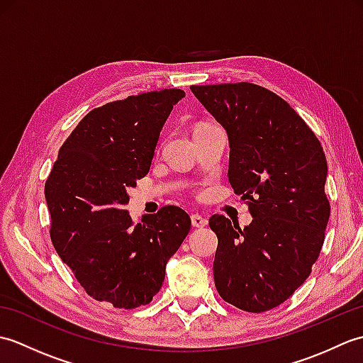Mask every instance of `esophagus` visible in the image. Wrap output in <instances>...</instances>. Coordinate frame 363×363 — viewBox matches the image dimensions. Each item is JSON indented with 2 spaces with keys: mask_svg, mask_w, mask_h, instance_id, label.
Returning <instances> with one entry per match:
<instances>
[{
  "mask_svg": "<svg viewBox=\"0 0 363 363\" xmlns=\"http://www.w3.org/2000/svg\"><path fill=\"white\" fill-rule=\"evenodd\" d=\"M190 218H191V226L194 228H204L207 225V220L198 213H194Z\"/></svg>",
  "mask_w": 363,
  "mask_h": 363,
  "instance_id": "obj_1",
  "label": "esophagus"
}]
</instances>
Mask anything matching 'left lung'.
I'll list each match as a JSON object with an SVG mask.
<instances>
[{"mask_svg": "<svg viewBox=\"0 0 363 363\" xmlns=\"http://www.w3.org/2000/svg\"><path fill=\"white\" fill-rule=\"evenodd\" d=\"M190 90L226 130L229 182L252 217L243 229L225 215L211 217L215 287L238 309L269 311L304 284L325 242V151L287 101L256 84Z\"/></svg>", "mask_w": 363, "mask_h": 363, "instance_id": "8db88e82", "label": "left lung"}]
</instances>
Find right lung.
<instances>
[{
    "label": "right lung",
    "instance_id": "right-lung-1",
    "mask_svg": "<svg viewBox=\"0 0 363 363\" xmlns=\"http://www.w3.org/2000/svg\"><path fill=\"white\" fill-rule=\"evenodd\" d=\"M184 90L128 96L90 111L60 146L45 184L51 240L91 298L118 309L148 304L190 230L181 207L133 225L128 189L150 172L160 130Z\"/></svg>",
    "mask_w": 363,
    "mask_h": 363
}]
</instances>
